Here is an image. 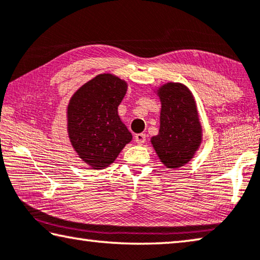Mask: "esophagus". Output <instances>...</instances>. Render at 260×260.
Masks as SVG:
<instances>
[{
	"mask_svg": "<svg viewBox=\"0 0 260 260\" xmlns=\"http://www.w3.org/2000/svg\"><path fill=\"white\" fill-rule=\"evenodd\" d=\"M135 142L138 143V145H143L146 141V135L142 134V133H139V134H135Z\"/></svg>",
	"mask_w": 260,
	"mask_h": 260,
	"instance_id": "1",
	"label": "esophagus"
}]
</instances>
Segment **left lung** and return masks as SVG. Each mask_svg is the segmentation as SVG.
<instances>
[{"instance_id": "obj_1", "label": "left lung", "mask_w": 260, "mask_h": 260, "mask_svg": "<svg viewBox=\"0 0 260 260\" xmlns=\"http://www.w3.org/2000/svg\"><path fill=\"white\" fill-rule=\"evenodd\" d=\"M160 101L159 131L150 142L164 166L177 169L193 158L203 142L194 97L186 85L168 82L156 91Z\"/></svg>"}]
</instances>
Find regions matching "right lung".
Returning <instances> with one entry per match:
<instances>
[{
	"mask_svg": "<svg viewBox=\"0 0 260 260\" xmlns=\"http://www.w3.org/2000/svg\"><path fill=\"white\" fill-rule=\"evenodd\" d=\"M127 88L126 81L104 73L77 89L69 101V140L82 162L93 170L112 164L133 138L118 114Z\"/></svg>",
	"mask_w": 260,
	"mask_h": 260,
	"instance_id": "1",
	"label": "right lung"
}]
</instances>
